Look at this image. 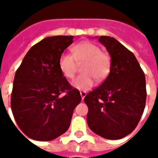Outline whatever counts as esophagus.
<instances>
[{
  "mask_svg": "<svg viewBox=\"0 0 158 158\" xmlns=\"http://www.w3.org/2000/svg\"><path fill=\"white\" fill-rule=\"evenodd\" d=\"M86 95H87V92H86V91H80V95H81L82 99H84V97L86 96Z\"/></svg>",
  "mask_w": 158,
  "mask_h": 158,
  "instance_id": "obj_1",
  "label": "esophagus"
}]
</instances>
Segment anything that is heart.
<instances>
[{"instance_id":"1","label":"heart","mask_w":158,"mask_h":158,"mask_svg":"<svg viewBox=\"0 0 158 158\" xmlns=\"http://www.w3.org/2000/svg\"><path fill=\"white\" fill-rule=\"evenodd\" d=\"M72 56L63 54L59 58V69L67 79H73L77 71L78 65H83L82 75L75 78L71 84L75 88L87 91L93 87L95 79L104 81L108 76L112 59L108 53L103 52L96 44L90 42H83L73 46Z\"/></svg>"}]
</instances>
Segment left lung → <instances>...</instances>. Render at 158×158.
<instances>
[{
	"label": "left lung",
	"mask_w": 158,
	"mask_h": 158,
	"mask_svg": "<svg viewBox=\"0 0 158 158\" xmlns=\"http://www.w3.org/2000/svg\"><path fill=\"white\" fill-rule=\"evenodd\" d=\"M112 59L109 75L84 98L87 122L95 134L109 140L121 139L134 130L146 101L145 76L130 50L116 39L100 36Z\"/></svg>",
	"instance_id": "8db88e82"
}]
</instances>
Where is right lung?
Segmentation results:
<instances>
[{"instance_id": "add662e5", "label": "right lung", "mask_w": 158, "mask_h": 158, "mask_svg": "<svg viewBox=\"0 0 158 158\" xmlns=\"http://www.w3.org/2000/svg\"><path fill=\"white\" fill-rule=\"evenodd\" d=\"M73 36H53L33 46L14 76L11 109L20 129L30 139L52 140L71 124L74 109L81 102L59 69V58ZM63 92L66 95H60Z\"/></svg>"}]
</instances>
